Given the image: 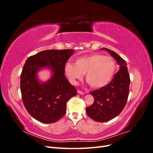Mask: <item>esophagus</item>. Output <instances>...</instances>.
I'll return each mask as SVG.
<instances>
[{
	"label": "esophagus",
	"mask_w": 153,
	"mask_h": 153,
	"mask_svg": "<svg viewBox=\"0 0 153 153\" xmlns=\"http://www.w3.org/2000/svg\"><path fill=\"white\" fill-rule=\"evenodd\" d=\"M77 92H78V94H84V92H83L82 91H80V90H78L77 91Z\"/></svg>",
	"instance_id": "esophagus-1"
}]
</instances>
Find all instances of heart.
Wrapping results in <instances>:
<instances>
[{
    "label": "heart",
    "mask_w": 153,
    "mask_h": 153,
    "mask_svg": "<svg viewBox=\"0 0 153 153\" xmlns=\"http://www.w3.org/2000/svg\"><path fill=\"white\" fill-rule=\"evenodd\" d=\"M64 69L73 84H76L77 80L82 79L85 74L89 85L100 89L112 81L116 73L117 66L112 57L94 53L76 59L75 64L66 63Z\"/></svg>",
    "instance_id": "b5f03b06"
}]
</instances>
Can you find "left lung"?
Returning <instances> with one entry per match:
<instances>
[{"mask_svg": "<svg viewBox=\"0 0 153 153\" xmlns=\"http://www.w3.org/2000/svg\"><path fill=\"white\" fill-rule=\"evenodd\" d=\"M108 52L119 66V71L108 85L90 93L93 96V104L86 108L88 116L97 122H106L122 112L126 105L130 84L129 75L124 60L114 51L103 48Z\"/></svg>", "mask_w": 153, "mask_h": 153, "instance_id": "obj_1", "label": "left lung"}]
</instances>
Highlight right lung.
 Returning a JSON list of instances; mask_svg holds the SVG:
<instances>
[{
  "instance_id": "obj_1",
  "label": "right lung",
  "mask_w": 153,
  "mask_h": 153,
  "mask_svg": "<svg viewBox=\"0 0 153 153\" xmlns=\"http://www.w3.org/2000/svg\"><path fill=\"white\" fill-rule=\"evenodd\" d=\"M73 50H46L27 59L20 75L23 102L31 116L38 121L53 123L66 112V103L76 95L75 87L64 75V65ZM49 69L51 76L43 82L38 73Z\"/></svg>"
}]
</instances>
